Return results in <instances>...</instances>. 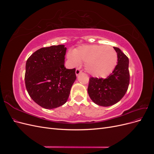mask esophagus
<instances>
[{"label": "esophagus", "mask_w": 154, "mask_h": 154, "mask_svg": "<svg viewBox=\"0 0 154 154\" xmlns=\"http://www.w3.org/2000/svg\"><path fill=\"white\" fill-rule=\"evenodd\" d=\"M75 73H76V76H78L79 74H80V73H82V71H80V70L79 69H76Z\"/></svg>", "instance_id": "obj_1"}]
</instances>
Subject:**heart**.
<instances>
[{"instance_id":"heart-1","label":"heart","mask_w":154,"mask_h":154,"mask_svg":"<svg viewBox=\"0 0 154 154\" xmlns=\"http://www.w3.org/2000/svg\"><path fill=\"white\" fill-rule=\"evenodd\" d=\"M67 58L72 66L85 62V69L91 75L97 78L106 77L113 71L118 62L117 53L113 48L103 45H83L69 51Z\"/></svg>"}]
</instances>
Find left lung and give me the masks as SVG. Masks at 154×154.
Returning <instances> with one entry per match:
<instances>
[{
  "mask_svg": "<svg viewBox=\"0 0 154 154\" xmlns=\"http://www.w3.org/2000/svg\"><path fill=\"white\" fill-rule=\"evenodd\" d=\"M118 64L106 79L91 77L87 88L92 101L97 105L109 106L117 103L127 92L130 82L129 60L121 49L114 47Z\"/></svg>",
  "mask_w": 154,
  "mask_h": 154,
  "instance_id": "left-lung-1",
  "label": "left lung"
}]
</instances>
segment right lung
<instances>
[{
    "mask_svg": "<svg viewBox=\"0 0 154 154\" xmlns=\"http://www.w3.org/2000/svg\"><path fill=\"white\" fill-rule=\"evenodd\" d=\"M64 45L43 48L32 54L26 64L25 83L29 95L46 109L64 105L76 76L75 69L64 66Z\"/></svg>",
    "mask_w": 154,
    "mask_h": 154,
    "instance_id": "obj_1",
    "label": "right lung"
}]
</instances>
